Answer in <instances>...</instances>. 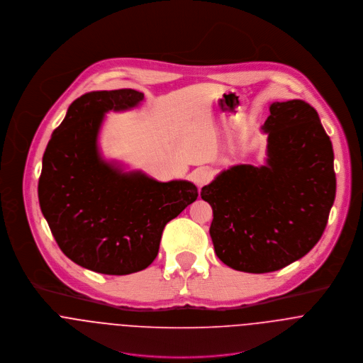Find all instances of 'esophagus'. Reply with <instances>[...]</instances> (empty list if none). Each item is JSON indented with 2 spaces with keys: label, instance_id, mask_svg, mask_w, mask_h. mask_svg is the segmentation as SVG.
Masks as SVG:
<instances>
[{
  "label": "esophagus",
  "instance_id": "34e87169",
  "mask_svg": "<svg viewBox=\"0 0 363 363\" xmlns=\"http://www.w3.org/2000/svg\"><path fill=\"white\" fill-rule=\"evenodd\" d=\"M191 177H192V181H194L199 188H201L203 185H206V184H208V182L211 181V178H213V171H211L210 168L201 167V168L195 169Z\"/></svg>",
  "mask_w": 363,
  "mask_h": 363
}]
</instances>
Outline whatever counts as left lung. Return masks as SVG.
<instances>
[{
    "instance_id": "left-lung-1",
    "label": "left lung",
    "mask_w": 363,
    "mask_h": 363,
    "mask_svg": "<svg viewBox=\"0 0 363 363\" xmlns=\"http://www.w3.org/2000/svg\"><path fill=\"white\" fill-rule=\"evenodd\" d=\"M262 129L266 164L224 169L201 192L213 208L216 255L255 274L280 270L319 242L337 184L333 145L311 104L273 103Z\"/></svg>"
}]
</instances>
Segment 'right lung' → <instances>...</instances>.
Segmentation results:
<instances>
[{
  "label": "right lung",
  "mask_w": 363,
  "mask_h": 363,
  "mask_svg": "<svg viewBox=\"0 0 363 363\" xmlns=\"http://www.w3.org/2000/svg\"><path fill=\"white\" fill-rule=\"evenodd\" d=\"M143 99L133 89L83 94L43 156L41 213L64 255L96 273L125 276L150 266L165 224L199 195L189 181L159 182L140 171L123 172L100 156L104 114L133 108Z\"/></svg>",
  "instance_id": "obj_1"
}]
</instances>
